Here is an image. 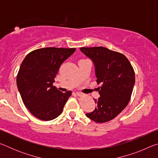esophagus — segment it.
Masks as SVG:
<instances>
[{
  "mask_svg": "<svg viewBox=\"0 0 158 158\" xmlns=\"http://www.w3.org/2000/svg\"><path fill=\"white\" fill-rule=\"evenodd\" d=\"M76 94H77V95H78V96H81L83 95V93H81V92H77Z\"/></svg>",
  "mask_w": 158,
  "mask_h": 158,
  "instance_id": "esophagus-1",
  "label": "esophagus"
}]
</instances>
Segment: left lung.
<instances>
[{"label": "left lung", "mask_w": 158, "mask_h": 158, "mask_svg": "<svg viewBox=\"0 0 158 158\" xmlns=\"http://www.w3.org/2000/svg\"><path fill=\"white\" fill-rule=\"evenodd\" d=\"M80 50L94 63L100 97L94 99L97 107L88 118L105 123L116 118L129 103L135 83V71L122 53L103 47H81Z\"/></svg>", "instance_id": "1"}]
</instances>
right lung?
<instances>
[{
	"label": "right lung",
	"instance_id": "right-lung-1",
	"mask_svg": "<svg viewBox=\"0 0 158 158\" xmlns=\"http://www.w3.org/2000/svg\"><path fill=\"white\" fill-rule=\"evenodd\" d=\"M75 50L42 48L30 52L23 59L17 74V87L25 106L37 118L51 121L62 113L72 92H60L53 83L60 65Z\"/></svg>",
	"mask_w": 158,
	"mask_h": 158
}]
</instances>
